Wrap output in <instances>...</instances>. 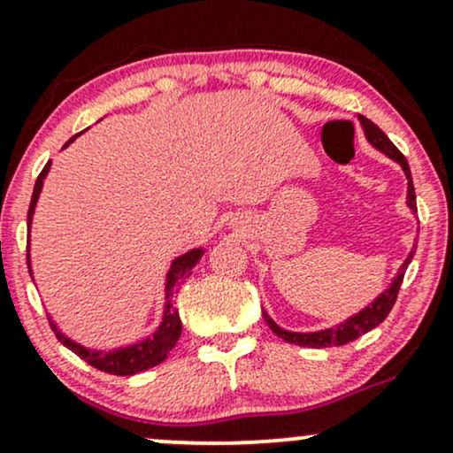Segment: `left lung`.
<instances>
[{
  "mask_svg": "<svg viewBox=\"0 0 453 453\" xmlns=\"http://www.w3.org/2000/svg\"><path fill=\"white\" fill-rule=\"evenodd\" d=\"M357 121H360V126L364 129V136H366L368 142H371L377 150H381L383 155H388L389 159L396 161L400 168H403V173L409 180V183H407V206L411 211H413V215H415V212H418V204H415V187H413V179H411V170H409L407 159H404V155L400 153L396 147H394L392 140H389L386 134H383L381 129H379L375 123L371 121V119L357 114ZM415 247H418V244H413V249L409 251L407 259H404L403 266L398 268L396 277L392 279V283H389V288L386 289V292L379 294L371 304L364 306V309L357 311L356 315L347 317V319L339 326L326 327V330H317V332H289V330H283V327H280L279 324H274L273 317H270L266 311L262 309L264 321H266L270 330H273L274 334L279 336V339H283L285 342H294V345L315 347V349H321V347L347 345V342L356 341L357 336L371 332L372 327H377L389 315V311H392L394 303H396L400 283H403V277H404V273H407V266L415 256Z\"/></svg>",
  "mask_w": 453,
  "mask_h": 453,
  "instance_id": "1",
  "label": "left lung"
}]
</instances>
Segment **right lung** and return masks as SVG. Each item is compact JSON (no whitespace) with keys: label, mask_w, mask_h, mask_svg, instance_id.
<instances>
[{"label":"right lung","mask_w":453,"mask_h":453,"mask_svg":"<svg viewBox=\"0 0 453 453\" xmlns=\"http://www.w3.org/2000/svg\"><path fill=\"white\" fill-rule=\"evenodd\" d=\"M81 136V134H76ZM76 136H72L67 142L64 144L70 147L74 142ZM50 170V161L44 165V170L40 173L38 180H35L34 187V194H31V204L27 211V230L31 232V221H34V212L35 206H38V197L42 194V187L46 176H49ZM29 242H31V234H27V266H29V274L34 279V270H31V253H29ZM204 256V247H196L189 249V251L183 253V256L174 257L173 264H170L168 273H165V283H164V315H161V321L157 326V330L153 334H149L147 339L134 342V345H126V347H117V349L111 351H102V349H89V347L81 345V342L72 341L70 336L64 334L59 330V326L55 324L53 317L50 319V327H53L55 336L59 339L61 345H65L67 349L74 351L78 357H82L85 362H89L91 366H96L97 371L104 372H111V375H136V372L147 371V368L157 366L168 357V353L174 349L176 341H179L180 330H183V324H180V317H179V309L174 306L173 296L180 285L185 283L187 279L191 277L194 273L196 264L200 262V257Z\"/></svg>","instance_id":"obj_1"}]
</instances>
